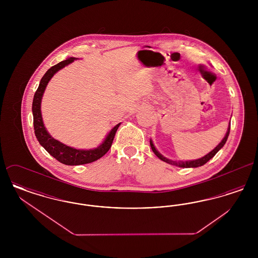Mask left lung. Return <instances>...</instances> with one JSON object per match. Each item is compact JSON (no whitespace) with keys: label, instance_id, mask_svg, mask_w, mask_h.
Instances as JSON below:
<instances>
[{"label":"left lung","instance_id":"left-lung-1","mask_svg":"<svg viewBox=\"0 0 258 258\" xmlns=\"http://www.w3.org/2000/svg\"><path fill=\"white\" fill-rule=\"evenodd\" d=\"M229 133H230V123H229V127H228V130H227V133H226V135L224 136V138L221 140V143H220L217 147L215 148L212 152H210L209 154H207L206 156H204L203 158L196 160H187V161H181V160H179V161H174V160H168V159L164 158L163 156H161L160 153L157 151V149L154 146L152 140H150V145H151V148H152L153 152L155 153V155H156L159 159L163 160V161H165V162H167V163H169V164L175 165V166H179V167H185V168H188V167H198V166L204 165L207 161L211 160V159L221 150V148L223 147V145L225 144V142H226V140H227V138H228Z\"/></svg>","mask_w":258,"mask_h":258}]
</instances>
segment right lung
<instances>
[{
	"label": "right lung",
	"mask_w": 258,
	"mask_h": 258,
	"mask_svg": "<svg viewBox=\"0 0 258 258\" xmlns=\"http://www.w3.org/2000/svg\"><path fill=\"white\" fill-rule=\"evenodd\" d=\"M75 60V58L72 57L68 60L61 61L50 68L49 70L46 72L40 80L39 86L37 88L34 99H33V116H34V130H35V135L37 136V139L39 142V144L44 148L50 155L55 158L58 161H60L63 164L67 165H80V164H86L93 161H96L101 157H103L110 149L112 142L114 140V137L116 135V132L120 125L118 123L116 126H114L111 130L109 135L105 138L104 142L98 146L97 149L94 150H77L74 148L69 147L63 145L61 142L55 140L50 136L49 134L44 127V124L42 122L41 118V112H40V102H41V98L44 93V90L46 88V85L48 84L50 79L52 76L56 74L58 71H60L63 67L67 64L73 62Z\"/></svg>",
	"instance_id": "obj_1"
}]
</instances>
